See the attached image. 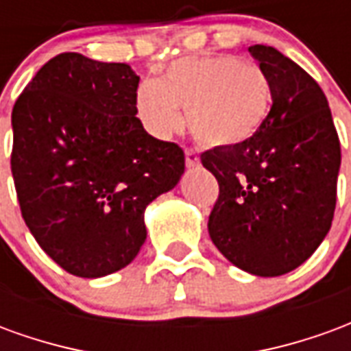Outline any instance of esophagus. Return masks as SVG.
<instances>
[{
    "mask_svg": "<svg viewBox=\"0 0 351 351\" xmlns=\"http://www.w3.org/2000/svg\"><path fill=\"white\" fill-rule=\"evenodd\" d=\"M184 154H186V167L188 169L199 167L197 150H193V148H186V150H184Z\"/></svg>",
    "mask_w": 351,
    "mask_h": 351,
    "instance_id": "1",
    "label": "esophagus"
}]
</instances>
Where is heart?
<instances>
[{
    "label": "heart",
    "instance_id": "b5f03b06",
    "mask_svg": "<svg viewBox=\"0 0 351 351\" xmlns=\"http://www.w3.org/2000/svg\"><path fill=\"white\" fill-rule=\"evenodd\" d=\"M271 101V82L259 65L213 54L180 58L161 80H143L135 105L154 135L165 137L178 130L180 108L195 141L213 148H233L258 135Z\"/></svg>",
    "mask_w": 351,
    "mask_h": 351
}]
</instances>
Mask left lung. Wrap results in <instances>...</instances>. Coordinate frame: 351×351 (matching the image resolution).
Wrapping results in <instances>:
<instances>
[{"label":"left lung","instance_id":"8db88e82","mask_svg":"<svg viewBox=\"0 0 351 351\" xmlns=\"http://www.w3.org/2000/svg\"><path fill=\"white\" fill-rule=\"evenodd\" d=\"M248 52L269 77L272 107L248 143L201 154L220 186L208 235L239 269L280 276L304 263L331 229L340 141L308 73L272 47Z\"/></svg>","mask_w":351,"mask_h":351}]
</instances>
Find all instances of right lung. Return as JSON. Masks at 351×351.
Segmentation results:
<instances>
[{"mask_svg":"<svg viewBox=\"0 0 351 351\" xmlns=\"http://www.w3.org/2000/svg\"><path fill=\"white\" fill-rule=\"evenodd\" d=\"M137 88L128 64L64 52L12 107L22 218L43 250L80 278L135 259L146 239L145 208L184 173L182 148L148 135L137 118Z\"/></svg>","mask_w":351,"mask_h":351,"instance_id":"1","label":"right lung"}]
</instances>
